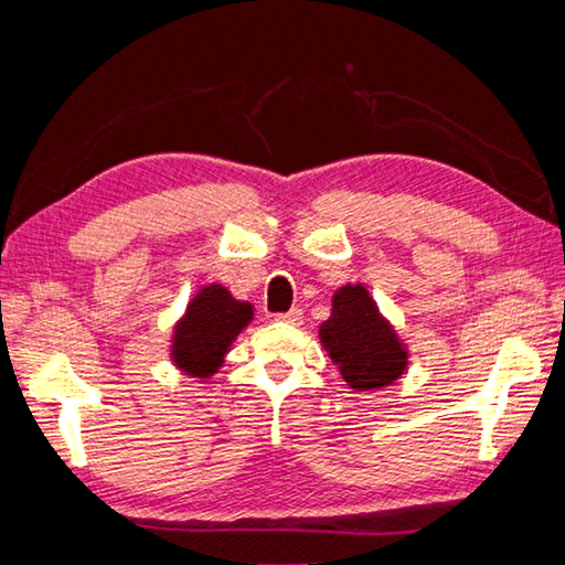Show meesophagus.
<instances>
[{
	"instance_id": "1",
	"label": "esophagus",
	"mask_w": 565,
	"mask_h": 565,
	"mask_svg": "<svg viewBox=\"0 0 565 565\" xmlns=\"http://www.w3.org/2000/svg\"><path fill=\"white\" fill-rule=\"evenodd\" d=\"M276 320L286 322V326L298 328V326H301V322H303V313H301V308H291L289 313H279V316H276Z\"/></svg>"
}]
</instances>
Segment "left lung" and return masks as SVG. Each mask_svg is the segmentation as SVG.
<instances>
[{"label":"left lung","instance_id":"8db88e82","mask_svg":"<svg viewBox=\"0 0 565 565\" xmlns=\"http://www.w3.org/2000/svg\"><path fill=\"white\" fill-rule=\"evenodd\" d=\"M318 338L352 391L393 386L411 362L407 344L381 313L364 284H344L332 294V310Z\"/></svg>","mask_w":565,"mask_h":565}]
</instances>
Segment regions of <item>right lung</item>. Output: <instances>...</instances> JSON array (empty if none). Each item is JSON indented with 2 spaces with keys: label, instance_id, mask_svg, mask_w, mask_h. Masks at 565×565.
Segmentation results:
<instances>
[{
  "label": "right lung",
  "instance_id": "add662e5",
  "mask_svg": "<svg viewBox=\"0 0 565 565\" xmlns=\"http://www.w3.org/2000/svg\"><path fill=\"white\" fill-rule=\"evenodd\" d=\"M252 318L255 306L237 301L223 284L201 286L172 328V364L189 379L206 381L215 376Z\"/></svg>",
  "mask_w": 565,
  "mask_h": 565
}]
</instances>
